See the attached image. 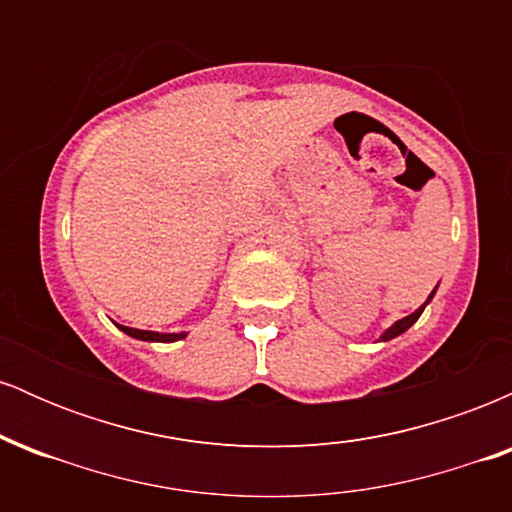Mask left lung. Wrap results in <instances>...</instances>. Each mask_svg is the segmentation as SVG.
<instances>
[{
  "instance_id": "obj_1",
  "label": "left lung",
  "mask_w": 512,
  "mask_h": 512,
  "mask_svg": "<svg viewBox=\"0 0 512 512\" xmlns=\"http://www.w3.org/2000/svg\"><path fill=\"white\" fill-rule=\"evenodd\" d=\"M431 296H433V293H431ZM428 301H431V298H428ZM424 308H426V303H424V305H421V308H419V310H416V313H411V315H407V317H404V320H397V322H395V325H392V327H390V330H387V332L383 334V339H395V337H397V334L407 332V330H409V327H411V325H414V322H416V320H419V315H421V313H424Z\"/></svg>"
}]
</instances>
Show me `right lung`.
Wrapping results in <instances>:
<instances>
[{
  "instance_id": "obj_1",
  "label": "right lung",
  "mask_w": 512,
  "mask_h": 512,
  "mask_svg": "<svg viewBox=\"0 0 512 512\" xmlns=\"http://www.w3.org/2000/svg\"><path fill=\"white\" fill-rule=\"evenodd\" d=\"M120 327L122 332L129 334V337H137V339H144V342H175V339H182L185 334H158V332H146V330H134V327Z\"/></svg>"
}]
</instances>
